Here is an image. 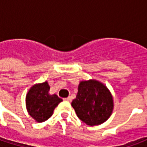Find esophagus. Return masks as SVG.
<instances>
[{"label": "esophagus", "mask_w": 147, "mask_h": 147, "mask_svg": "<svg viewBox=\"0 0 147 147\" xmlns=\"http://www.w3.org/2000/svg\"><path fill=\"white\" fill-rule=\"evenodd\" d=\"M65 100H67V101H71L72 100V97L71 96H69V97H67V98L64 99Z\"/></svg>", "instance_id": "obj_1"}]
</instances>
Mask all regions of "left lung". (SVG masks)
<instances>
[{"label": "left lung", "instance_id": "left-lung-1", "mask_svg": "<svg viewBox=\"0 0 147 147\" xmlns=\"http://www.w3.org/2000/svg\"><path fill=\"white\" fill-rule=\"evenodd\" d=\"M72 106L86 124L94 126L105 122L114 109L113 96L103 83L96 80L81 81Z\"/></svg>", "mask_w": 147, "mask_h": 147}]
</instances>
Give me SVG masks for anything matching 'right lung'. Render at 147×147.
I'll return each instance as SVG.
<instances>
[{
  "mask_svg": "<svg viewBox=\"0 0 147 147\" xmlns=\"http://www.w3.org/2000/svg\"><path fill=\"white\" fill-rule=\"evenodd\" d=\"M48 82L35 84L26 95V108L32 119L38 123L47 120L62 99L57 95L49 94Z\"/></svg>",
  "mask_w": 147,
  "mask_h": 147,
  "instance_id": "1",
  "label": "right lung"
}]
</instances>
